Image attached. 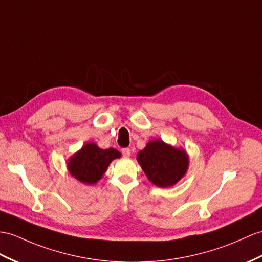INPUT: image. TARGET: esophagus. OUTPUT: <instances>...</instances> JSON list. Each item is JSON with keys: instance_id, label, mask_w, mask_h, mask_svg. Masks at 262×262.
<instances>
[{"instance_id": "esophagus-1", "label": "esophagus", "mask_w": 262, "mask_h": 262, "mask_svg": "<svg viewBox=\"0 0 262 262\" xmlns=\"http://www.w3.org/2000/svg\"><path fill=\"white\" fill-rule=\"evenodd\" d=\"M121 152H122V155H123V157H125V158H127V157H130V149L129 148H123L122 150H121Z\"/></svg>"}]
</instances>
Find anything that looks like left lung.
Segmentation results:
<instances>
[{"label": "left lung", "instance_id": "obj_1", "mask_svg": "<svg viewBox=\"0 0 262 262\" xmlns=\"http://www.w3.org/2000/svg\"><path fill=\"white\" fill-rule=\"evenodd\" d=\"M138 161L148 179L158 187H171L187 172L189 159L183 150L172 148L161 140L146 144L138 153Z\"/></svg>", "mask_w": 262, "mask_h": 262}]
</instances>
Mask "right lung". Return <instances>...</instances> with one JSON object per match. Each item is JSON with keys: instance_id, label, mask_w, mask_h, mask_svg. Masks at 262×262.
<instances>
[{"instance_id": "obj_1", "label": "right lung", "mask_w": 262, "mask_h": 262, "mask_svg": "<svg viewBox=\"0 0 262 262\" xmlns=\"http://www.w3.org/2000/svg\"><path fill=\"white\" fill-rule=\"evenodd\" d=\"M121 157L116 149H100L97 144L86 143L70 159L68 168L76 180L93 184L101 179L112 160Z\"/></svg>"}]
</instances>
